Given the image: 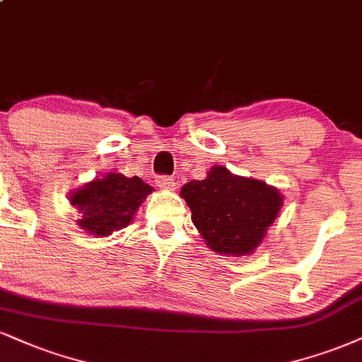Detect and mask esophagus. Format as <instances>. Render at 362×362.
Listing matches in <instances>:
<instances>
[{"label":"esophagus","instance_id":"1","mask_svg":"<svg viewBox=\"0 0 362 362\" xmlns=\"http://www.w3.org/2000/svg\"><path fill=\"white\" fill-rule=\"evenodd\" d=\"M155 182H156V185L160 187V189H167V190L177 189L175 178H172V177H156Z\"/></svg>","mask_w":362,"mask_h":362}]
</instances>
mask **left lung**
Listing matches in <instances>:
<instances>
[{
  "label": "left lung",
  "mask_w": 362,
  "mask_h": 362,
  "mask_svg": "<svg viewBox=\"0 0 362 362\" xmlns=\"http://www.w3.org/2000/svg\"><path fill=\"white\" fill-rule=\"evenodd\" d=\"M180 195L207 246L228 256H246L275 223L283 197L275 187L216 165L204 180H190Z\"/></svg>",
  "instance_id": "1"
}]
</instances>
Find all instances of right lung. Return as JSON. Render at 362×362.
Masks as SVG:
<instances>
[{
    "instance_id": "right-lung-1",
    "label": "right lung",
    "mask_w": 362,
    "mask_h": 362,
    "mask_svg": "<svg viewBox=\"0 0 362 362\" xmlns=\"http://www.w3.org/2000/svg\"><path fill=\"white\" fill-rule=\"evenodd\" d=\"M153 190L139 177H124L123 173H106L94 178L69 195L71 204L82 212L77 224L93 236H110L133 221L134 212L146 195Z\"/></svg>"
}]
</instances>
